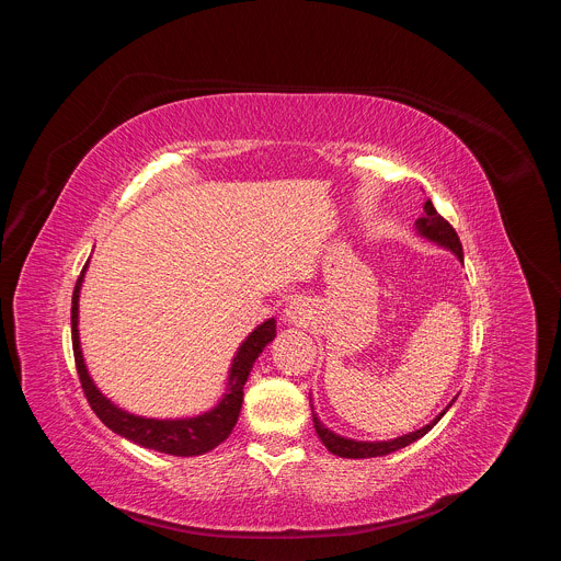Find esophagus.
I'll return each mask as SVG.
<instances>
[{
    "label": "esophagus",
    "mask_w": 561,
    "mask_h": 561,
    "mask_svg": "<svg viewBox=\"0 0 561 561\" xmlns=\"http://www.w3.org/2000/svg\"><path fill=\"white\" fill-rule=\"evenodd\" d=\"M284 312L288 317V322H295V324H301L306 319V308H304L301 301H293Z\"/></svg>",
    "instance_id": "34e87169"
}]
</instances>
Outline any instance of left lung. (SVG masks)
Returning a JSON list of instances; mask_svg holds the SVG:
<instances>
[{
    "instance_id": "1",
    "label": "left lung",
    "mask_w": 561,
    "mask_h": 561,
    "mask_svg": "<svg viewBox=\"0 0 561 561\" xmlns=\"http://www.w3.org/2000/svg\"><path fill=\"white\" fill-rule=\"evenodd\" d=\"M415 228H417V232L424 237V239H428V242H435L437 247H442V249H448L450 253H455L457 255V260L459 262H463V251H461V242H459V237H457V232H455V228L435 210V206H433V202L428 199L426 204H424V215L415 221ZM455 402V399H453ZM453 402L431 422V424H426L424 428H420V431H413V433H409V435H402V437H394V439H388V442H355V439H348V437H342V435H337V433H333V431H329L322 422H319V417L314 415V411H312V424H314V431H317V437L322 439V444L333 453V455H337V457H346V459H366V457H381V455H388V453H394V450H399V448H404V446H409V444H413V442H417L420 437H424L444 415H446V411L453 407ZM310 409H312V404H310Z\"/></svg>"
}]
</instances>
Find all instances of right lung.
<instances>
[{"label": "right lung", "instance_id": "obj_1", "mask_svg": "<svg viewBox=\"0 0 561 561\" xmlns=\"http://www.w3.org/2000/svg\"><path fill=\"white\" fill-rule=\"evenodd\" d=\"M89 268V262L79 275L75 290H72V308H70V331H72V353H75V366L79 381H82L84 394L89 399L91 409L95 415L117 435L130 439L137 446L157 450V453H167V455H178V457H193V455H204L219 446L230 431L237 424L239 411H242L244 402V383L253 370L255 359L262 355V351L275 340L277 335V324L275 319H266L264 324H260L244 342L237 348L230 370H228V383L226 392L213 407L210 411L195 415V417H182V420H154V417H141L133 415L119 407H115L111 399L95 386V381L89 375V368L84 364L82 346H79V290H82L84 273Z\"/></svg>", "mask_w": 561, "mask_h": 561}]
</instances>
